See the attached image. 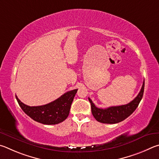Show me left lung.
<instances>
[{"label":"left lung","mask_w":159,"mask_h":159,"mask_svg":"<svg viewBox=\"0 0 159 159\" xmlns=\"http://www.w3.org/2000/svg\"><path fill=\"white\" fill-rule=\"evenodd\" d=\"M144 89V80L138 95L131 102L120 106H112L105 109L97 107L92 101L89 98L91 106V112L97 121L103 124H116L124 121L131 115L138 107L143 98Z\"/></svg>","instance_id":"left-lung-1"}]
</instances>
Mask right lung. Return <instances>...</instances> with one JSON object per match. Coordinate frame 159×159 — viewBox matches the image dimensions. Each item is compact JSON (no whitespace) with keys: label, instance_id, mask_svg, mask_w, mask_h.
I'll return each mask as SVG.
<instances>
[{"label":"right lung","instance_id":"right-lung-1","mask_svg":"<svg viewBox=\"0 0 159 159\" xmlns=\"http://www.w3.org/2000/svg\"><path fill=\"white\" fill-rule=\"evenodd\" d=\"M77 89L68 91L55 101L40 106H33L24 104L16 96L22 110L33 120L47 125L59 124L67 119L71 104Z\"/></svg>","mask_w":159,"mask_h":159}]
</instances>
